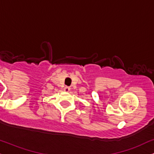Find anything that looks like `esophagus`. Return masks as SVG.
I'll return each instance as SVG.
<instances>
[{"label":"esophagus","mask_w":154,"mask_h":154,"mask_svg":"<svg viewBox=\"0 0 154 154\" xmlns=\"http://www.w3.org/2000/svg\"><path fill=\"white\" fill-rule=\"evenodd\" d=\"M63 90H64V91H66V92H68L70 91V88L69 87H68V86H66L65 88H63Z\"/></svg>","instance_id":"34e87169"}]
</instances>
